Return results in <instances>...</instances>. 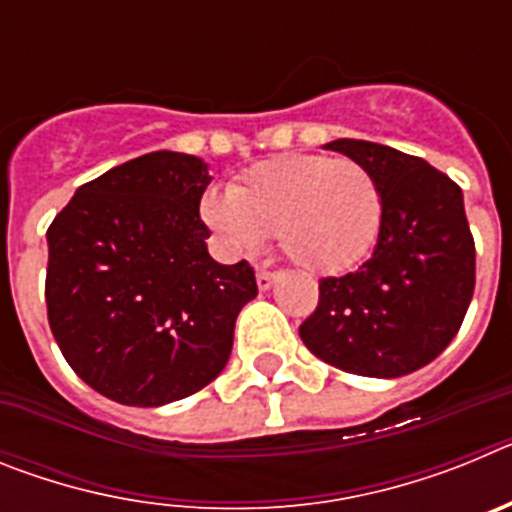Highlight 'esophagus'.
<instances>
[{"label": "esophagus", "instance_id": "34e87169", "mask_svg": "<svg viewBox=\"0 0 512 512\" xmlns=\"http://www.w3.org/2000/svg\"><path fill=\"white\" fill-rule=\"evenodd\" d=\"M277 282V271H269V269H259L256 271V284H259L261 292L271 289V284Z\"/></svg>", "mask_w": 512, "mask_h": 512}]
</instances>
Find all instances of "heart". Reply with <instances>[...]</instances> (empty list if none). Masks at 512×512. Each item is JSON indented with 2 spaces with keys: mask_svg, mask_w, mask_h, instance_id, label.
I'll use <instances>...</instances> for the list:
<instances>
[{
  "mask_svg": "<svg viewBox=\"0 0 512 512\" xmlns=\"http://www.w3.org/2000/svg\"><path fill=\"white\" fill-rule=\"evenodd\" d=\"M202 217L235 251H253L277 235L302 269L346 274L377 246L384 189L356 158L287 153L246 169L233 189H210Z\"/></svg>",
  "mask_w": 512,
  "mask_h": 512,
  "instance_id": "b5f03b06",
  "label": "heart"
}]
</instances>
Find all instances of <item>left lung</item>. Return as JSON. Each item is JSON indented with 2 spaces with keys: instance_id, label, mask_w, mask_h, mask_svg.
<instances>
[{
  "instance_id": "obj_1",
  "label": "left lung",
  "mask_w": 512,
  "mask_h": 512,
  "mask_svg": "<svg viewBox=\"0 0 512 512\" xmlns=\"http://www.w3.org/2000/svg\"><path fill=\"white\" fill-rule=\"evenodd\" d=\"M325 148L377 174L384 225L359 269L320 279L318 307L300 338L341 372L405 377L449 346L472 302L474 238L461 187L390 146L341 138Z\"/></svg>"
}]
</instances>
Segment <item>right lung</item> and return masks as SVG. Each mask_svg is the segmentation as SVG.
<instances>
[{"label":"right lung","instance_id":"right-lung-1","mask_svg":"<svg viewBox=\"0 0 512 512\" xmlns=\"http://www.w3.org/2000/svg\"><path fill=\"white\" fill-rule=\"evenodd\" d=\"M200 158L153 151L81 184L48 228L45 305L63 359L99 395L158 408L228 364L259 295L248 261L217 264Z\"/></svg>","mask_w":512,"mask_h":512}]
</instances>
